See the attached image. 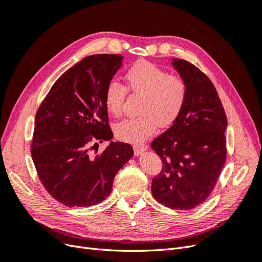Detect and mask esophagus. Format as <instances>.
<instances>
[{
    "mask_svg": "<svg viewBox=\"0 0 262 262\" xmlns=\"http://www.w3.org/2000/svg\"><path fill=\"white\" fill-rule=\"evenodd\" d=\"M133 149H134V154H136L137 156H139L140 154L143 153L144 150L147 149V146L144 145V144H139V145H134Z\"/></svg>",
    "mask_w": 262,
    "mask_h": 262,
    "instance_id": "34e87169",
    "label": "esophagus"
}]
</instances>
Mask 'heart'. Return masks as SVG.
<instances>
[{"instance_id": "b5f03b06", "label": "heart", "mask_w": 262, "mask_h": 262, "mask_svg": "<svg viewBox=\"0 0 262 262\" xmlns=\"http://www.w3.org/2000/svg\"><path fill=\"white\" fill-rule=\"evenodd\" d=\"M126 87L142 95L139 115L128 118L115 125L116 137L129 143H139L152 134L157 124L168 126L176 120L187 98V84L180 76L170 75L167 71L153 63L140 61L124 75ZM125 87L110 82L104 95L105 107L114 117L122 114Z\"/></svg>"}]
</instances>
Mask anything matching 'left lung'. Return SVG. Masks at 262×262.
<instances>
[{
  "label": "left lung",
  "mask_w": 262,
  "mask_h": 262,
  "mask_svg": "<svg viewBox=\"0 0 262 262\" xmlns=\"http://www.w3.org/2000/svg\"><path fill=\"white\" fill-rule=\"evenodd\" d=\"M171 64L187 84V98L172 125L150 145L163 163L152 194L165 207L190 210L208 199L225 164L227 119L202 71L181 59Z\"/></svg>",
  "instance_id": "left-lung-1"
}]
</instances>
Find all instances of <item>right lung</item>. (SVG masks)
<instances>
[{
  "label": "right lung",
  "mask_w": 262,
  "mask_h": 262,
  "mask_svg": "<svg viewBox=\"0 0 262 262\" xmlns=\"http://www.w3.org/2000/svg\"><path fill=\"white\" fill-rule=\"evenodd\" d=\"M122 59L119 54L84 58L58 78L36 114L31 157L47 191L67 207L104 201L117 172L133 155L123 142L92 153L98 142L114 137L104 95Z\"/></svg>",
  "instance_id": "right-lung-1"
}]
</instances>
